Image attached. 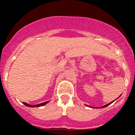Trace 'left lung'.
I'll return each mask as SVG.
<instances>
[{
    "label": "left lung",
    "instance_id": "8db88e82",
    "mask_svg": "<svg viewBox=\"0 0 135 135\" xmlns=\"http://www.w3.org/2000/svg\"><path fill=\"white\" fill-rule=\"evenodd\" d=\"M120 96H121V95H120V96H119V97H118V98H119V97H120ZM115 100H114V101H113V102H110V103H108V104H107V105H103V106H102V107H98V108H105V107H107V106H108V105H110L111 104V103H113V102H114V101H115ZM86 106H88V107H91V108H93V107H90V106H88V105H86Z\"/></svg>",
    "mask_w": 135,
    "mask_h": 135
}]
</instances>
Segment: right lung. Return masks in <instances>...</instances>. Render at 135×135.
<instances>
[{
    "mask_svg": "<svg viewBox=\"0 0 135 135\" xmlns=\"http://www.w3.org/2000/svg\"><path fill=\"white\" fill-rule=\"evenodd\" d=\"M48 102H49V101L44 102V103H39V104H37V105H30V104H28V103H25V102H23V103L25 105H26V106H27V107H39L44 106V105H45L46 104H47Z\"/></svg>",
    "mask_w": 135,
    "mask_h": 135,
    "instance_id": "obj_1",
    "label": "right lung"
}]
</instances>
